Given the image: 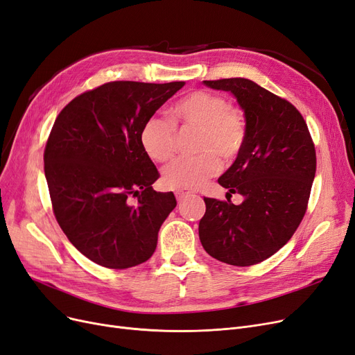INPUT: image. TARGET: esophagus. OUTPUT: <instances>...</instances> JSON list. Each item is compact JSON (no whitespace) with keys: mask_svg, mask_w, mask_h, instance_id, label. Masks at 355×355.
<instances>
[{"mask_svg":"<svg viewBox=\"0 0 355 355\" xmlns=\"http://www.w3.org/2000/svg\"><path fill=\"white\" fill-rule=\"evenodd\" d=\"M175 196H177V200L181 202L182 199L189 198V196H193V191L189 190V189H180V190L175 191Z\"/></svg>","mask_w":355,"mask_h":355,"instance_id":"esophagus-1","label":"esophagus"}]
</instances>
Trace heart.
Masks as SVG:
<instances>
[{
  "instance_id": "1",
  "label": "heart",
  "mask_w": 355,
  "mask_h": 355,
  "mask_svg": "<svg viewBox=\"0 0 355 355\" xmlns=\"http://www.w3.org/2000/svg\"><path fill=\"white\" fill-rule=\"evenodd\" d=\"M173 121L182 127L199 128L196 156L180 159L164 168L162 181L169 189H194L220 171V159L231 161L240 153L245 140L243 115L231 108L218 94L196 90L171 108ZM164 116H149L140 130L143 150L155 162H166L175 153V125Z\"/></svg>"
}]
</instances>
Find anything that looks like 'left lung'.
Masks as SVG:
<instances>
[{
	"label": "left lung",
	"instance_id": "left-lung-1",
	"mask_svg": "<svg viewBox=\"0 0 355 355\" xmlns=\"http://www.w3.org/2000/svg\"><path fill=\"white\" fill-rule=\"evenodd\" d=\"M230 92L244 112L245 140L218 180L234 205L205 198L199 237L207 254L232 266H252L284 247L303 219L316 174V152L293 103L243 77L203 80Z\"/></svg>",
	"mask_w": 355,
	"mask_h": 355
}]
</instances>
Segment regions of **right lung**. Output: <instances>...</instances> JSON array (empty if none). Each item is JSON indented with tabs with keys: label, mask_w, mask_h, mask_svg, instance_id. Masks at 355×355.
<instances>
[{
	"label": "right lung",
	"mask_w": 355,
	"mask_h": 355,
	"mask_svg": "<svg viewBox=\"0 0 355 355\" xmlns=\"http://www.w3.org/2000/svg\"><path fill=\"white\" fill-rule=\"evenodd\" d=\"M184 85L105 83L74 98L51 130L44 165L55 218L77 250L103 268L150 259L177 206L173 191L152 189L159 173L139 136Z\"/></svg>",
	"instance_id": "add662e5"
}]
</instances>
